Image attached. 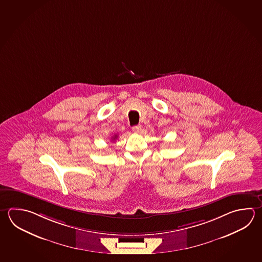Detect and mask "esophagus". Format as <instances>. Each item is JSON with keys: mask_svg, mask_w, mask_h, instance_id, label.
<instances>
[{"mask_svg": "<svg viewBox=\"0 0 262 262\" xmlns=\"http://www.w3.org/2000/svg\"><path fill=\"white\" fill-rule=\"evenodd\" d=\"M141 130H142V126H141V125H137V126H134V127H133V132L135 133V134H139V133H141Z\"/></svg>", "mask_w": 262, "mask_h": 262, "instance_id": "1", "label": "esophagus"}]
</instances>
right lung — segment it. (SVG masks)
I'll return each mask as SVG.
<instances>
[{
	"instance_id": "add662e5",
	"label": "right lung",
	"mask_w": 262,
	"mask_h": 262,
	"mask_svg": "<svg viewBox=\"0 0 262 262\" xmlns=\"http://www.w3.org/2000/svg\"><path fill=\"white\" fill-rule=\"evenodd\" d=\"M117 138H118V135L116 134V135L114 136L113 138H112V141H115V140H117Z\"/></svg>"
}]
</instances>
